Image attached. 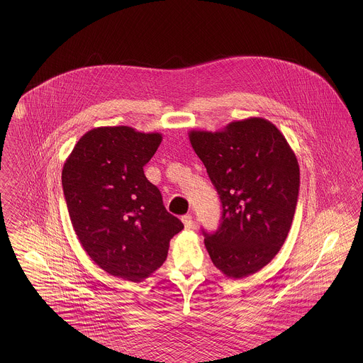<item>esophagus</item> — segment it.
I'll use <instances>...</instances> for the list:
<instances>
[{
	"mask_svg": "<svg viewBox=\"0 0 363 363\" xmlns=\"http://www.w3.org/2000/svg\"><path fill=\"white\" fill-rule=\"evenodd\" d=\"M181 220H182V223L185 225V228H190L193 225V218H191V215H189V213L184 215Z\"/></svg>",
	"mask_w": 363,
	"mask_h": 363,
	"instance_id": "34e87169",
	"label": "esophagus"
}]
</instances>
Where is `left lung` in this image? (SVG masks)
<instances>
[{"mask_svg":"<svg viewBox=\"0 0 363 363\" xmlns=\"http://www.w3.org/2000/svg\"><path fill=\"white\" fill-rule=\"evenodd\" d=\"M189 140L223 208L219 228L203 231L209 257L225 277H249L289 235L299 191L296 156L277 126L259 117L219 132L191 130Z\"/></svg>","mask_w":363,"mask_h":363,"instance_id":"obj_1","label":"left lung"}]
</instances>
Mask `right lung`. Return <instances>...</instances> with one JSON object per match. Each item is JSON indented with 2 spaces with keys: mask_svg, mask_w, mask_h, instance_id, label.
Returning <instances> with one entry per match:
<instances>
[{
  "mask_svg": "<svg viewBox=\"0 0 363 363\" xmlns=\"http://www.w3.org/2000/svg\"><path fill=\"white\" fill-rule=\"evenodd\" d=\"M160 143V133L101 126L82 136L64 163L62 188L74 233L91 259L113 277H150L184 228L143 170Z\"/></svg>",
  "mask_w": 363,
  "mask_h": 363,
  "instance_id": "right-lung-1",
  "label": "right lung"
}]
</instances>
